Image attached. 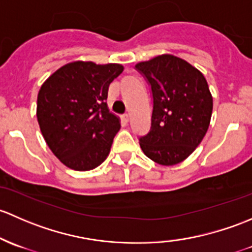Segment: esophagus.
I'll list each match as a JSON object with an SVG mask.
<instances>
[{
  "instance_id": "1",
  "label": "esophagus",
  "mask_w": 252,
  "mask_h": 252,
  "mask_svg": "<svg viewBox=\"0 0 252 252\" xmlns=\"http://www.w3.org/2000/svg\"><path fill=\"white\" fill-rule=\"evenodd\" d=\"M121 118H123L124 123H128V120H129V115H128V114H124V115L121 116Z\"/></svg>"
}]
</instances>
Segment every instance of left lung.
Returning a JSON list of instances; mask_svg holds the SVG:
<instances>
[{"label": "left lung", "mask_w": 252, "mask_h": 252, "mask_svg": "<svg viewBox=\"0 0 252 252\" xmlns=\"http://www.w3.org/2000/svg\"><path fill=\"white\" fill-rule=\"evenodd\" d=\"M153 95L152 125L139 145L164 166L180 164L203 141L212 114V95L204 75L172 54L136 64Z\"/></svg>", "instance_id": "left-lung-1"}]
</instances>
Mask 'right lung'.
I'll use <instances>...</instances> for the list:
<instances>
[{
	"label": "right lung",
	"instance_id": "right-lung-1",
	"mask_svg": "<svg viewBox=\"0 0 252 252\" xmlns=\"http://www.w3.org/2000/svg\"><path fill=\"white\" fill-rule=\"evenodd\" d=\"M123 71L120 64L72 62L41 86L38 125L49 149L69 168L88 171L107 159L120 120L105 100L109 85Z\"/></svg>",
	"mask_w": 252,
	"mask_h": 252
}]
</instances>
